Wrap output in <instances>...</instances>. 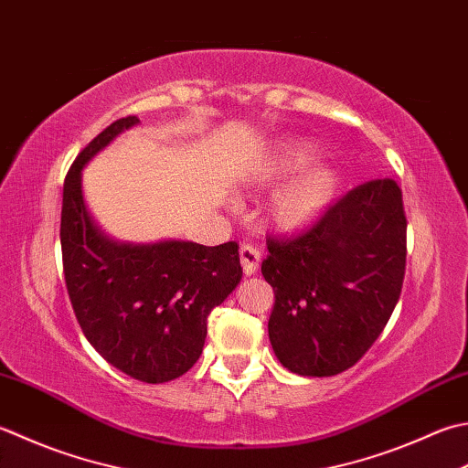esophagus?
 Segmentation results:
<instances>
[{"label": "esophagus", "mask_w": 468, "mask_h": 468, "mask_svg": "<svg viewBox=\"0 0 468 468\" xmlns=\"http://www.w3.org/2000/svg\"><path fill=\"white\" fill-rule=\"evenodd\" d=\"M239 260H241V265H243V273L245 276H253L255 271H258V265H260V260H261V253L260 250H255L253 245L250 243H243L239 247Z\"/></svg>", "instance_id": "34e87169"}]
</instances>
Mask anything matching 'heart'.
<instances>
[{
  "label": "heart",
  "instance_id": "obj_1",
  "mask_svg": "<svg viewBox=\"0 0 468 468\" xmlns=\"http://www.w3.org/2000/svg\"><path fill=\"white\" fill-rule=\"evenodd\" d=\"M316 150L304 142H290L282 145L270 162V178H286L296 174L314 160ZM338 185L336 172L328 166H314L302 172L271 198L268 217L280 231H300L313 225L331 205Z\"/></svg>",
  "mask_w": 468,
  "mask_h": 468
}]
</instances>
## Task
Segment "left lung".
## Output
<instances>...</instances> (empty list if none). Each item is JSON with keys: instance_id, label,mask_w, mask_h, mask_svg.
I'll use <instances>...</instances> for the list:
<instances>
[{"instance_id": "8db88e82", "label": "left lung", "mask_w": 468, "mask_h": 468, "mask_svg": "<svg viewBox=\"0 0 468 468\" xmlns=\"http://www.w3.org/2000/svg\"><path fill=\"white\" fill-rule=\"evenodd\" d=\"M406 229L401 188L378 178L346 192L302 233L268 237L261 273L276 298L268 333L283 367L331 378L371 349L401 294Z\"/></svg>"}]
</instances>
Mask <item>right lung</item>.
Segmentation results:
<instances>
[{"instance_id": "right-lung-1", "label": "right lung", "mask_w": 468, "mask_h": 468, "mask_svg": "<svg viewBox=\"0 0 468 468\" xmlns=\"http://www.w3.org/2000/svg\"><path fill=\"white\" fill-rule=\"evenodd\" d=\"M140 119L127 115L82 150L64 178L60 247L69 298L82 335L130 378L164 383L203 353L207 318L239 283V245L190 241L115 243L99 233L82 203L80 170Z\"/></svg>"}]
</instances>
